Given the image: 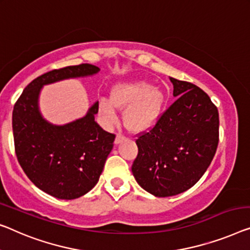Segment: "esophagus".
Listing matches in <instances>:
<instances>
[{
  "instance_id": "1",
  "label": "esophagus",
  "mask_w": 250,
  "mask_h": 250,
  "mask_svg": "<svg viewBox=\"0 0 250 250\" xmlns=\"http://www.w3.org/2000/svg\"><path fill=\"white\" fill-rule=\"evenodd\" d=\"M125 137L124 136V135H121V133H118L117 135V137H115V140H114V143L115 144H121L122 141H125Z\"/></svg>"
}]
</instances>
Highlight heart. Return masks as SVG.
<instances>
[{
  "instance_id": "heart-1",
  "label": "heart",
  "mask_w": 250,
  "mask_h": 250,
  "mask_svg": "<svg viewBox=\"0 0 250 250\" xmlns=\"http://www.w3.org/2000/svg\"><path fill=\"white\" fill-rule=\"evenodd\" d=\"M166 103L162 88L154 87L146 81H129L115 84L111 98L101 99L99 111L104 119L113 122L117 109H125L124 121L132 132L147 131L157 124Z\"/></svg>"
}]
</instances>
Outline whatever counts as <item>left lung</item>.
Returning a JSON list of instances; mask_svg holds the SVG:
<instances>
[{"label": "left lung", "instance_id": "8db88e82", "mask_svg": "<svg viewBox=\"0 0 250 250\" xmlns=\"http://www.w3.org/2000/svg\"><path fill=\"white\" fill-rule=\"evenodd\" d=\"M169 80L176 101L138 137L131 167L137 183L158 197L180 194L196 184L219 143V113L208 95L188 82Z\"/></svg>", "mask_w": 250, "mask_h": 250}]
</instances>
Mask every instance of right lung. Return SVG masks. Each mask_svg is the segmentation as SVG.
<instances>
[{
	"instance_id": "right-lung-1",
	"label": "right lung",
	"mask_w": 250,
	"mask_h": 250,
	"mask_svg": "<svg viewBox=\"0 0 250 250\" xmlns=\"http://www.w3.org/2000/svg\"><path fill=\"white\" fill-rule=\"evenodd\" d=\"M99 72V67L91 64L50 70L35 78L14 104L12 128L18 162L37 188L57 199H77L94 188L115 135L95 122L99 102L83 118L64 125L50 124L39 111L40 91L43 85Z\"/></svg>"
}]
</instances>
